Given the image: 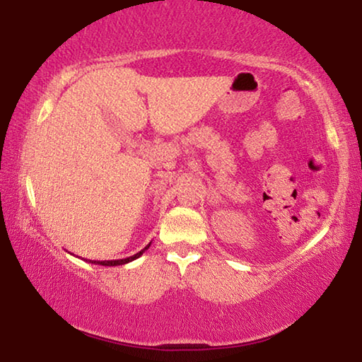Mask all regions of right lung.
<instances>
[{"instance_id": "1", "label": "right lung", "mask_w": 362, "mask_h": 362, "mask_svg": "<svg viewBox=\"0 0 362 362\" xmlns=\"http://www.w3.org/2000/svg\"><path fill=\"white\" fill-rule=\"evenodd\" d=\"M149 245H151V243L146 245V247L143 249V250H140L138 253H135V255H132V257H129V258H122V259H110V261H93V259H88V263H91V264H101V266H122V264H127V263H130V261H134V259H136V258H140L143 253H144V250H148L149 249ZM83 259V258H82ZM87 261V259H86Z\"/></svg>"}]
</instances>
